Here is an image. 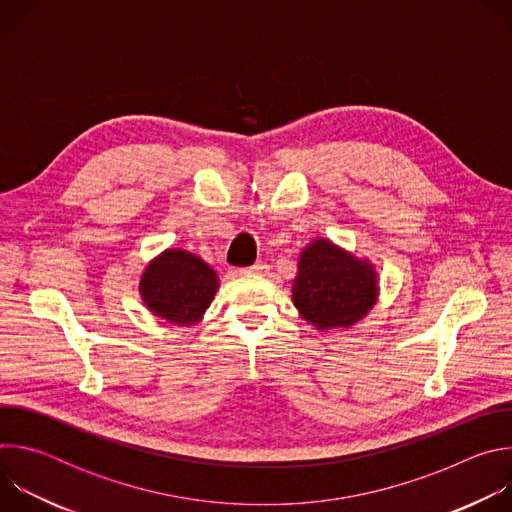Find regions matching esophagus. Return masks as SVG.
I'll use <instances>...</instances> for the list:
<instances>
[{"instance_id": "esophagus-1", "label": "esophagus", "mask_w": 512, "mask_h": 512, "mask_svg": "<svg viewBox=\"0 0 512 512\" xmlns=\"http://www.w3.org/2000/svg\"><path fill=\"white\" fill-rule=\"evenodd\" d=\"M267 269H269V267H267L265 263H255V265H251V267H243L241 273H245V275H265Z\"/></svg>"}]
</instances>
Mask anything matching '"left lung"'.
Instances as JSON below:
<instances>
[{"label": "left lung", "instance_id": "left-lung-1", "mask_svg": "<svg viewBox=\"0 0 512 512\" xmlns=\"http://www.w3.org/2000/svg\"><path fill=\"white\" fill-rule=\"evenodd\" d=\"M377 298V271L369 259H358L328 239H314L302 251L291 300L318 330L354 326Z\"/></svg>", "mask_w": 512, "mask_h": 512}]
</instances>
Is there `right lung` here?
<instances>
[{
	"label": "right lung",
	"instance_id": "add662e5",
	"mask_svg": "<svg viewBox=\"0 0 512 512\" xmlns=\"http://www.w3.org/2000/svg\"><path fill=\"white\" fill-rule=\"evenodd\" d=\"M216 289L218 277L214 269L184 249H166L150 261L139 279V294L145 308L178 326L200 322Z\"/></svg>",
	"mask_w": 512,
	"mask_h": 512
}]
</instances>
